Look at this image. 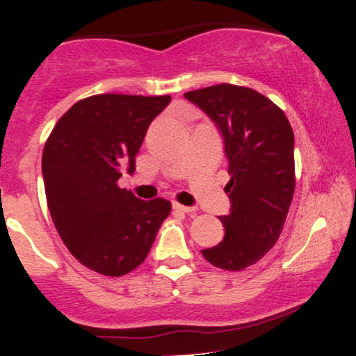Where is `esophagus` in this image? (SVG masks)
Segmentation results:
<instances>
[{"mask_svg": "<svg viewBox=\"0 0 356 356\" xmlns=\"http://www.w3.org/2000/svg\"><path fill=\"white\" fill-rule=\"evenodd\" d=\"M173 210L179 211V213H193L195 208L193 207H185V204H179V203H173Z\"/></svg>", "mask_w": 356, "mask_h": 356, "instance_id": "esophagus-1", "label": "esophagus"}]
</instances>
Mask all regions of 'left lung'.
Here are the masks:
<instances>
[{"mask_svg": "<svg viewBox=\"0 0 356 356\" xmlns=\"http://www.w3.org/2000/svg\"><path fill=\"white\" fill-rule=\"evenodd\" d=\"M208 115L223 138L229 181L225 236L202 250L221 270L240 271L273 248L295 193V136L273 102L252 88L223 83L185 93Z\"/></svg>", "mask_w": 356, "mask_h": 356, "instance_id": "1", "label": "left lung"}]
</instances>
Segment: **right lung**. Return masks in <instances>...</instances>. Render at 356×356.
Instances as JSON below:
<instances>
[{
	"instance_id": "obj_1",
	"label": "right lung",
	"mask_w": 356,
	"mask_h": 356,
	"mask_svg": "<svg viewBox=\"0 0 356 356\" xmlns=\"http://www.w3.org/2000/svg\"><path fill=\"white\" fill-rule=\"evenodd\" d=\"M171 96L95 95L74 103L43 149L49 213L63 243L86 268L106 277L133 271L148 257L171 211L163 198H136L116 181L135 171L148 127Z\"/></svg>"
}]
</instances>
